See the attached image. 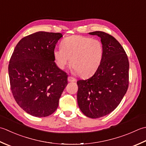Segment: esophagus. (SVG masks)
I'll return each instance as SVG.
<instances>
[{
    "label": "esophagus",
    "instance_id": "34e87169",
    "mask_svg": "<svg viewBox=\"0 0 146 146\" xmlns=\"http://www.w3.org/2000/svg\"><path fill=\"white\" fill-rule=\"evenodd\" d=\"M67 79H68V81H69V82H75L76 81V79L75 78H74V77H70V76L68 77Z\"/></svg>",
    "mask_w": 146,
    "mask_h": 146
}]
</instances>
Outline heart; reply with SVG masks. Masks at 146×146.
Here are the masks:
<instances>
[{"instance_id": "b5f03b06", "label": "heart", "mask_w": 146, "mask_h": 146, "mask_svg": "<svg viewBox=\"0 0 146 146\" xmlns=\"http://www.w3.org/2000/svg\"><path fill=\"white\" fill-rule=\"evenodd\" d=\"M103 47L96 39L81 35L65 38L61 43V48L55 49L53 56L56 65L64 69L70 60V65L81 77L94 74L102 62Z\"/></svg>"}]
</instances>
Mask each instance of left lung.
Masks as SVG:
<instances>
[{"instance_id": "8db88e82", "label": "left lung", "mask_w": 146, "mask_h": 146, "mask_svg": "<svg viewBox=\"0 0 146 146\" xmlns=\"http://www.w3.org/2000/svg\"><path fill=\"white\" fill-rule=\"evenodd\" d=\"M89 34L101 38L103 58L93 76L77 82V99L84 115L98 118L110 113L123 99L129 87V63L123 47L114 37L103 31Z\"/></svg>"}]
</instances>
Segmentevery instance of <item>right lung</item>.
<instances>
[{"label": "right lung", "mask_w": 146, "mask_h": 146, "mask_svg": "<svg viewBox=\"0 0 146 146\" xmlns=\"http://www.w3.org/2000/svg\"><path fill=\"white\" fill-rule=\"evenodd\" d=\"M59 33L38 31L24 37L15 47L9 64L12 93L27 113L45 117L55 112L67 85L66 72L55 63L53 51Z\"/></svg>", "instance_id": "right-lung-1"}]
</instances>
